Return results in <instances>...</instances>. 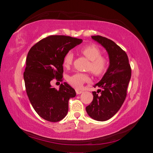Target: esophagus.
<instances>
[{
    "label": "esophagus",
    "instance_id": "34e87169",
    "mask_svg": "<svg viewBox=\"0 0 153 153\" xmlns=\"http://www.w3.org/2000/svg\"><path fill=\"white\" fill-rule=\"evenodd\" d=\"M76 94H82V93L83 92L82 91H81V90H76Z\"/></svg>",
    "mask_w": 153,
    "mask_h": 153
}]
</instances>
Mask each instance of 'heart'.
Listing matches in <instances>:
<instances>
[{"label":"heart","mask_w":153,"mask_h":153,"mask_svg":"<svg viewBox=\"0 0 153 153\" xmlns=\"http://www.w3.org/2000/svg\"><path fill=\"white\" fill-rule=\"evenodd\" d=\"M81 53L85 57L90 61L87 67L95 76H100L105 73L108 67V60L104 56L101 55V51L98 46L90 45L83 46L80 49ZM74 61V54L71 51H68L64 56L63 64L65 67H69ZM90 76L88 74L76 73L67 77L69 84L75 88L81 87L83 84L90 81Z\"/></svg>","instance_id":"b5f03b06"}]
</instances>
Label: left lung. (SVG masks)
I'll use <instances>...</instances> for the list:
<instances>
[{
	"label": "left lung",
	"instance_id": "8db88e82",
	"mask_svg": "<svg viewBox=\"0 0 153 153\" xmlns=\"http://www.w3.org/2000/svg\"><path fill=\"white\" fill-rule=\"evenodd\" d=\"M92 38L107 51L110 64L101 80L94 86L100 89L97 93L92 92L93 100L86 110L93 120L104 121L115 115L122 106L131 70L126 53L113 41L101 36H92Z\"/></svg>",
	"mask_w": 153,
	"mask_h": 153
}]
</instances>
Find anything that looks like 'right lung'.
Instances as JSON below:
<instances>
[{"mask_svg":"<svg viewBox=\"0 0 153 153\" xmlns=\"http://www.w3.org/2000/svg\"><path fill=\"white\" fill-rule=\"evenodd\" d=\"M82 42L71 36H49L28 52L24 73L25 90L33 108L44 120L57 122L67 115L69 100L76 97V91L66 82L56 90L51 81H63L64 56Z\"/></svg>","mask_w":153,"mask_h":153,"instance_id":"right-lung-1","label":"right lung"}]
</instances>
